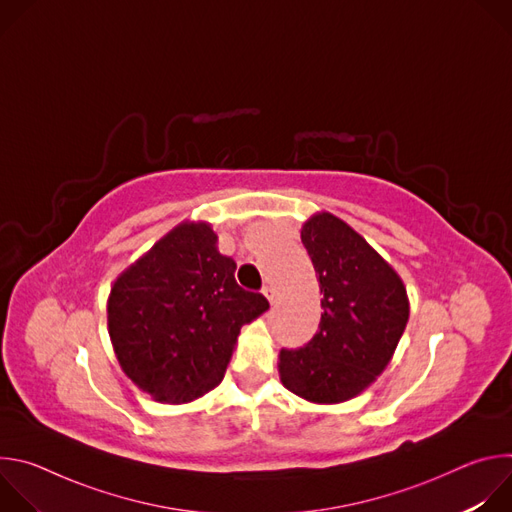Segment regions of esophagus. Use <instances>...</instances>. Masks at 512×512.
Returning a JSON list of instances; mask_svg holds the SVG:
<instances>
[{
	"label": "esophagus",
	"mask_w": 512,
	"mask_h": 512,
	"mask_svg": "<svg viewBox=\"0 0 512 512\" xmlns=\"http://www.w3.org/2000/svg\"><path fill=\"white\" fill-rule=\"evenodd\" d=\"M263 296L269 300V304L273 306L275 304V300H277V289L273 287V285H265L263 287Z\"/></svg>",
	"instance_id": "34e87169"
}]
</instances>
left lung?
<instances>
[{
  "instance_id": "obj_1",
  "label": "left lung",
  "mask_w": 512,
  "mask_h": 512,
  "mask_svg": "<svg viewBox=\"0 0 512 512\" xmlns=\"http://www.w3.org/2000/svg\"><path fill=\"white\" fill-rule=\"evenodd\" d=\"M302 243L314 263L322 320L298 350L279 352L287 391L334 405L369 389L387 369L409 320V298L399 273L332 212L312 214Z\"/></svg>"
}]
</instances>
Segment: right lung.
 Segmentation results:
<instances>
[{"mask_svg":"<svg viewBox=\"0 0 512 512\" xmlns=\"http://www.w3.org/2000/svg\"><path fill=\"white\" fill-rule=\"evenodd\" d=\"M204 221H184L117 275L107 326L121 371L160 403H190L223 381L237 336L267 312Z\"/></svg>","mask_w":512,"mask_h":512,"instance_id":"1","label":"right lung"}]
</instances>
